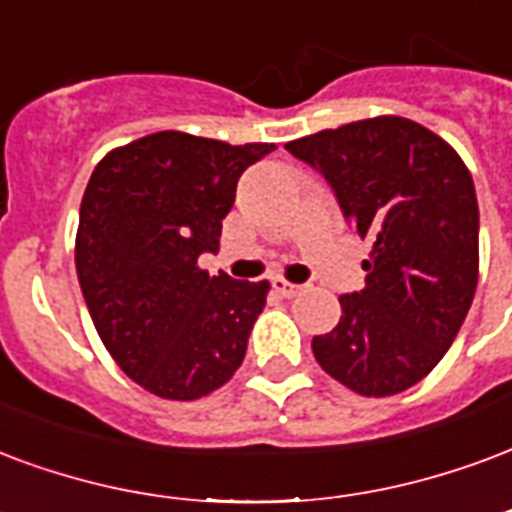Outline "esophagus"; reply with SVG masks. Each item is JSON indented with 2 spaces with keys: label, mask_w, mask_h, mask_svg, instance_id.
Listing matches in <instances>:
<instances>
[{
  "label": "esophagus",
  "mask_w": 512,
  "mask_h": 512,
  "mask_svg": "<svg viewBox=\"0 0 512 512\" xmlns=\"http://www.w3.org/2000/svg\"><path fill=\"white\" fill-rule=\"evenodd\" d=\"M271 287H274L276 293L282 295V298H293V295H298L304 287L301 285H293V282H287V279H282V276H276L274 282H271Z\"/></svg>",
  "instance_id": "obj_1"
}]
</instances>
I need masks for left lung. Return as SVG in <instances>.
Instances as JSON below:
<instances>
[{
	"label": "left lung",
	"instance_id": "1",
	"mask_svg": "<svg viewBox=\"0 0 512 512\" xmlns=\"http://www.w3.org/2000/svg\"><path fill=\"white\" fill-rule=\"evenodd\" d=\"M333 189L347 225L372 244L366 285L314 336L333 380L361 396L412 388L442 361L478 287V198L445 140L401 116L352 121L285 146Z\"/></svg>",
	"mask_w": 512,
	"mask_h": 512
}]
</instances>
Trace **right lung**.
<instances>
[{"instance_id": "1", "label": "right lung", "mask_w": 512, "mask_h": 512, "mask_svg": "<svg viewBox=\"0 0 512 512\" xmlns=\"http://www.w3.org/2000/svg\"><path fill=\"white\" fill-rule=\"evenodd\" d=\"M274 149L154 132L111 151L86 184L83 298L121 372L160 399H200L244 361L268 282L208 276L198 257L217 255L241 173Z\"/></svg>"}]
</instances>
